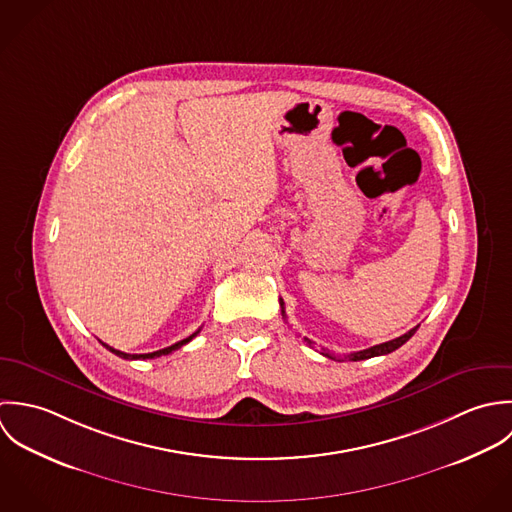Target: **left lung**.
Segmentation results:
<instances>
[{"label":"left lung","mask_w":512,"mask_h":512,"mask_svg":"<svg viewBox=\"0 0 512 512\" xmlns=\"http://www.w3.org/2000/svg\"><path fill=\"white\" fill-rule=\"evenodd\" d=\"M279 305H281V314H283V318H287V312H285V303H283V299H279ZM415 330H417V326H415V328H411V330L406 332V334H402L400 338H394V340H390V342H384V344H376V346H372V348H366V350H360V352H352V354L344 356V360L348 358V360H352V362H358V360H366V358H374V356H384V354H390V352L398 350L402 344H406L409 338L415 334ZM305 342H307L308 346H312V342H310L308 338H305ZM322 354H324L326 358H332V360H342L340 356H334V354H330L328 350H322Z\"/></svg>","instance_id":"8db88e82"}]
</instances>
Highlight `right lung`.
Instances as JSON below:
<instances>
[{"mask_svg":"<svg viewBox=\"0 0 512 512\" xmlns=\"http://www.w3.org/2000/svg\"><path fill=\"white\" fill-rule=\"evenodd\" d=\"M200 334V330H196L192 336H188V338H184V340H180V342H176V344H172V346H168V348H162V350H156V352H148V354H126V352H120V350H114V348H110L108 344H104L112 354H116V356H120V358H124V360H146V358H160V356H166V354H170V352H174V350H178V348H182L184 344H188L194 336H198Z\"/></svg>","mask_w":512,"mask_h":512,"instance_id":"obj_1","label":"right lung"}]
</instances>
